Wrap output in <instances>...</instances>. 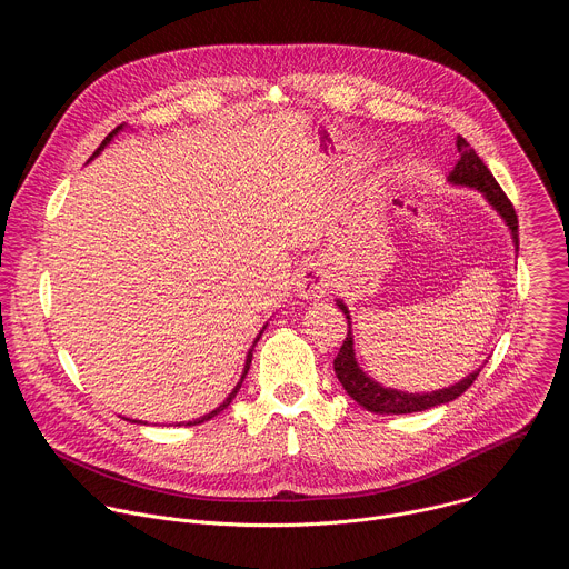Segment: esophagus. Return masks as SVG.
<instances>
[{
	"mask_svg": "<svg viewBox=\"0 0 569 569\" xmlns=\"http://www.w3.org/2000/svg\"><path fill=\"white\" fill-rule=\"evenodd\" d=\"M333 286V274L323 263H308L295 277V292L301 299H321Z\"/></svg>",
	"mask_w": 569,
	"mask_h": 569,
	"instance_id": "34e87169",
	"label": "esophagus"
}]
</instances>
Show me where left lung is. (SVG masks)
<instances>
[{
    "mask_svg": "<svg viewBox=\"0 0 569 569\" xmlns=\"http://www.w3.org/2000/svg\"><path fill=\"white\" fill-rule=\"evenodd\" d=\"M457 150H459V161L455 164V169L448 176V182L452 187H463V189H475L483 196V200L489 202V207L505 220V224L511 231L513 246L518 252V216L513 211V204L509 202V198L505 196V191L500 189V184L496 182V178L491 176V171L486 169L483 161L477 157L475 148H470V143L463 137H457ZM338 308L347 315L349 319V333L347 340L342 342V349L338 353V358L333 360V369L338 380L342 382L345 391L358 402L367 412H376V415H412V412H426L430 408H437V405H446L450 400H455L457 396H461L472 380L479 376L481 367L475 369L472 373H468L466 378H461L459 382L443 387V389H435V391H402V389H393V387H385L382 382L373 380L360 365L356 358V347H353V331H351V315H349V306L342 299H336Z\"/></svg>",
    "mask_w": 569,
    "mask_h": 569,
    "instance_id": "8db88e82",
    "label": "left lung"
}]
</instances>
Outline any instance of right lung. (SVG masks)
Instances as JSON below:
<instances>
[{
  "instance_id": "right-lung-1",
  "label": "right lung",
  "mask_w": 569,
  "mask_h": 569,
  "mask_svg": "<svg viewBox=\"0 0 569 569\" xmlns=\"http://www.w3.org/2000/svg\"><path fill=\"white\" fill-rule=\"evenodd\" d=\"M128 128H130V126H126V123H121V126H117V128H114V130H112V132H110V134H108V137H106V139H103V143H101V146H99V148H97V152H94V154H92V157H90V161H92V159H94V157H99V154H101V152H103V148H108V146H110V143H112V141H114V137H117V134H119V132H123V130H128ZM266 327H268V321H266V323H263V329H261V331H259V336H257V338H254V342H252V349H250V351H248V358H246V367H242V373H240V380H238V382H236V387H233V389H231V393H229V396H227V398H224V400H222V402H220V405H218V408H216V410H211V412H209V415H204V417H200V419H193V421H182V423H178V426H198V423H204V421H209V419H213V417H218V415H220V412H222V410H224V408H227V405H229V402H231V400H233V398H236V393H238V389H240V385H242V380H246V376H248V371H250V365H252V351H254V347H257V342H259V338H261V336H263V331H266ZM126 421H130V419H126ZM130 423H143V421H134V419H132V421H130ZM143 426H146V423H143Z\"/></svg>"
}]
</instances>
